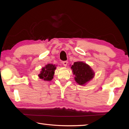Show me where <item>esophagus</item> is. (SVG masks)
Instances as JSON below:
<instances>
[{
	"instance_id": "1",
	"label": "esophagus",
	"mask_w": 129,
	"mask_h": 129,
	"mask_svg": "<svg viewBox=\"0 0 129 129\" xmlns=\"http://www.w3.org/2000/svg\"><path fill=\"white\" fill-rule=\"evenodd\" d=\"M67 63H68V62H67V61H63V62H62V64H63V66H65V67H66V66H67Z\"/></svg>"
}]
</instances>
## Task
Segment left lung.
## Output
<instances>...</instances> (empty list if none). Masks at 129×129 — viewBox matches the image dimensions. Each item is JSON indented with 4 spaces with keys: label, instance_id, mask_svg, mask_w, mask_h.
<instances>
[{
    "label": "left lung",
    "instance_id": "1",
    "mask_svg": "<svg viewBox=\"0 0 129 129\" xmlns=\"http://www.w3.org/2000/svg\"><path fill=\"white\" fill-rule=\"evenodd\" d=\"M75 80L80 85H85L93 79L95 73L90 66L82 61L75 62L72 66Z\"/></svg>",
    "mask_w": 129,
    "mask_h": 129
}]
</instances>
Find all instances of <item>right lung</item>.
I'll list each match as a JSON object with an SVG mask.
<instances>
[{"mask_svg":"<svg viewBox=\"0 0 129 129\" xmlns=\"http://www.w3.org/2000/svg\"><path fill=\"white\" fill-rule=\"evenodd\" d=\"M56 68L55 65L51 63L47 64L45 66V67L42 68L40 73L38 76L40 79L44 81H51L53 79L54 71Z\"/></svg>","mask_w":129,"mask_h":129,"instance_id":"1","label":"right lung"}]
</instances>
